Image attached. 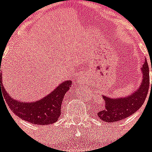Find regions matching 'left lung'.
I'll return each instance as SVG.
<instances>
[{"label": "left lung", "mask_w": 152, "mask_h": 152, "mask_svg": "<svg viewBox=\"0 0 152 152\" xmlns=\"http://www.w3.org/2000/svg\"><path fill=\"white\" fill-rule=\"evenodd\" d=\"M141 71L142 73L141 84L138 89L129 95L119 98L103 96L105 108L97 113L100 119L107 123L120 121L135 113L142 107L149 89V68L146 60Z\"/></svg>", "instance_id": "1"}]
</instances>
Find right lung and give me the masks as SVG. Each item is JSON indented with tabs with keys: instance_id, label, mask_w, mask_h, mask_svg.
Masks as SVG:
<instances>
[{
	"instance_id": "1",
	"label": "right lung",
	"mask_w": 152,
	"mask_h": 152,
	"mask_svg": "<svg viewBox=\"0 0 152 152\" xmlns=\"http://www.w3.org/2000/svg\"><path fill=\"white\" fill-rule=\"evenodd\" d=\"M1 71V67H0ZM0 77V91L7 104L17 116L34 125H49L58 121L61 115V107L65 93L72 86V80H65L50 94L41 100L31 103H24L13 99L3 87Z\"/></svg>"
}]
</instances>
